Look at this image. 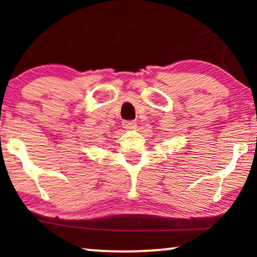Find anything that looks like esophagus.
Here are the masks:
<instances>
[{
	"instance_id": "obj_1",
	"label": "esophagus",
	"mask_w": 257,
	"mask_h": 257,
	"mask_svg": "<svg viewBox=\"0 0 257 257\" xmlns=\"http://www.w3.org/2000/svg\"><path fill=\"white\" fill-rule=\"evenodd\" d=\"M124 122V127L126 128V130H130V131H132V130H136V127H137V122L135 121V120H125V121H122Z\"/></svg>"
}]
</instances>
